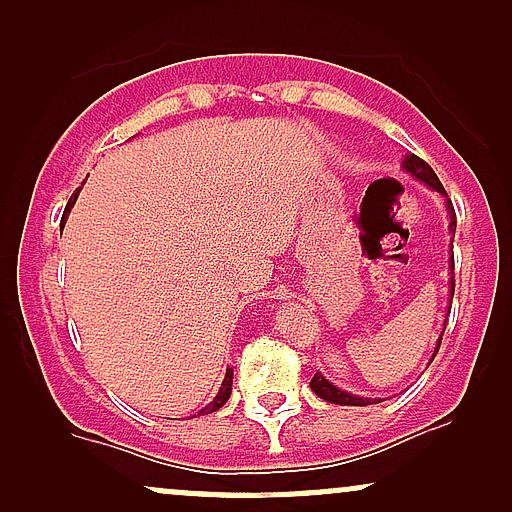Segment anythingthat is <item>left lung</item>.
Here are the masks:
<instances>
[{
  "mask_svg": "<svg viewBox=\"0 0 512 512\" xmlns=\"http://www.w3.org/2000/svg\"><path fill=\"white\" fill-rule=\"evenodd\" d=\"M402 168L407 170V173H409L411 178H414V180L424 182L426 187H431V190H436V192H440V195H445V190H443V185H440L438 175L433 173V168L428 166L426 161H421L419 156H414V154H407V156H404ZM445 209H448L450 233H452V236H455L457 219H455V209H452V202H450L448 197H445ZM450 245H452V240H450ZM450 269H455V260H452V257H450ZM448 289H450V303H452V296H455V276H452V272H450ZM448 313H450V310H448ZM445 322H448V317H445ZM443 332H445V330H443ZM443 332H440L438 344H436V351H433V356L438 354V349H440V339H443ZM433 356H431V361H433ZM310 387H313L315 395L320 397V399H325V402H332V404H344V407H366V404H378V402H383V399L351 395V392L339 390V387L334 385V383H330V380H327L325 375H322V373H315V375H313V380H310Z\"/></svg>",
  "mask_w": 512,
  "mask_h": 512,
  "instance_id": "1",
  "label": "left lung"
}]
</instances>
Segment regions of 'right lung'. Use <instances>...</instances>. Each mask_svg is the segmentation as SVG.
Returning a JSON list of instances; mask_svg holds the SVG:
<instances>
[{
    "mask_svg": "<svg viewBox=\"0 0 512 512\" xmlns=\"http://www.w3.org/2000/svg\"><path fill=\"white\" fill-rule=\"evenodd\" d=\"M79 190H81V187H79ZM79 190H76V195H79ZM76 195L69 197L67 209H64V219H67V214H69V211H72L74 202H76ZM231 390H233V368H226V378H223V383H221V387H219V392H216V397L211 399V402L207 404V407L199 409V414H197V416H202V414H211V411L221 409L223 404L228 402V397H231Z\"/></svg>",
    "mask_w": 512,
    "mask_h": 512,
    "instance_id": "right-lung-1",
    "label": "right lung"
}]
</instances>
